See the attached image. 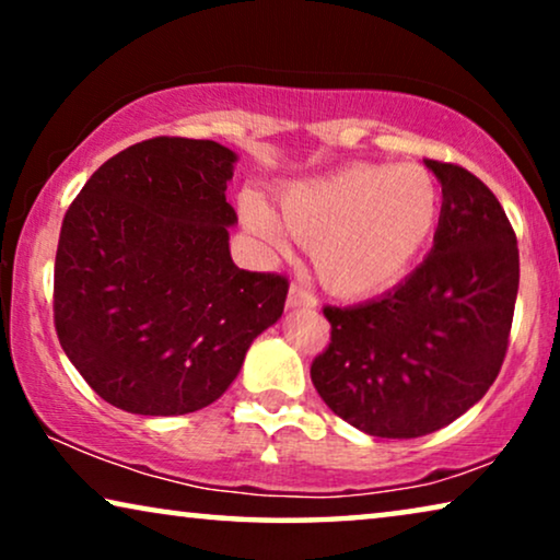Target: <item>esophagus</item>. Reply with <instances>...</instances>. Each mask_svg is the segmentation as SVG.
Here are the masks:
<instances>
[{"mask_svg":"<svg viewBox=\"0 0 560 560\" xmlns=\"http://www.w3.org/2000/svg\"><path fill=\"white\" fill-rule=\"evenodd\" d=\"M318 301L308 288H303L301 282H293L288 293V308H316Z\"/></svg>","mask_w":560,"mask_h":560,"instance_id":"1","label":"esophagus"}]
</instances>
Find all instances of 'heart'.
Segmentation results:
<instances>
[{"mask_svg": "<svg viewBox=\"0 0 560 560\" xmlns=\"http://www.w3.org/2000/svg\"><path fill=\"white\" fill-rule=\"evenodd\" d=\"M242 209L267 242L280 244L285 224L311 247L328 290L370 298L416 267L439 224L441 190L420 165L357 163L282 190V224L257 196H244Z\"/></svg>", "mask_w": 560, "mask_h": 560, "instance_id": "1", "label": "heart"}]
</instances>
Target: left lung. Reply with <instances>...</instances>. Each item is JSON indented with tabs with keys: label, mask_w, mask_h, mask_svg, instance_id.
I'll use <instances>...</instances> for the list:
<instances>
[{
	"label": "left lung",
	"mask_w": 560,
	"mask_h": 560,
	"mask_svg": "<svg viewBox=\"0 0 560 560\" xmlns=\"http://www.w3.org/2000/svg\"><path fill=\"white\" fill-rule=\"evenodd\" d=\"M425 165L443 190L431 255L374 301L326 305L331 341L311 364L328 408L380 439L433 433L479 402L515 313L517 236L497 196L462 165Z\"/></svg>",
	"instance_id": "8db88e82"
}]
</instances>
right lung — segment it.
<instances>
[{
	"instance_id": "obj_1",
	"label": "right lung",
	"mask_w": 560,
	"mask_h": 560,
	"mask_svg": "<svg viewBox=\"0 0 560 560\" xmlns=\"http://www.w3.org/2000/svg\"><path fill=\"white\" fill-rule=\"evenodd\" d=\"M224 144L152 137L106 160L68 206L52 275L58 341L114 408L186 416L219 400L290 282L229 255Z\"/></svg>"
}]
</instances>
